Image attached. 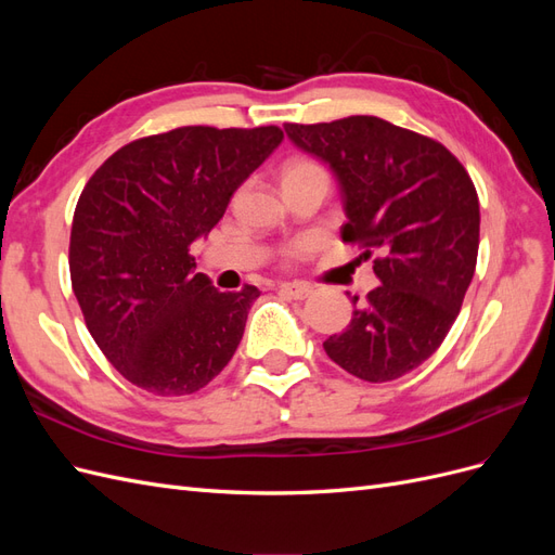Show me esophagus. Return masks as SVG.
<instances>
[{"instance_id": "obj_1", "label": "esophagus", "mask_w": 555, "mask_h": 555, "mask_svg": "<svg viewBox=\"0 0 555 555\" xmlns=\"http://www.w3.org/2000/svg\"><path fill=\"white\" fill-rule=\"evenodd\" d=\"M280 292H284L287 296L296 298V300H304L312 294V287L310 284H304V282H282L280 284Z\"/></svg>"}]
</instances>
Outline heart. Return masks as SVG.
Masks as SVG:
<instances>
[{"instance_id": "1", "label": "heart", "mask_w": 555, "mask_h": 555, "mask_svg": "<svg viewBox=\"0 0 555 555\" xmlns=\"http://www.w3.org/2000/svg\"><path fill=\"white\" fill-rule=\"evenodd\" d=\"M317 176L326 178V171H324L322 166H319L314 159H308V157H294V159H289V162H284L282 171H280L282 184L296 182V180H306V178H317ZM310 247H312V241H308V238L294 241V243L287 247V257H304Z\"/></svg>"}]
</instances>
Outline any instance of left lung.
<instances>
[{
	"mask_svg": "<svg viewBox=\"0 0 555 555\" xmlns=\"http://www.w3.org/2000/svg\"><path fill=\"white\" fill-rule=\"evenodd\" d=\"M284 131L338 178L343 241L365 257L379 251V287L351 298L359 308L326 354L359 379H398L442 345L461 312L479 249L475 184L442 143L375 115Z\"/></svg>",
	"mask_w": 555,
	"mask_h": 555,
	"instance_id": "1",
	"label": "left lung"
}]
</instances>
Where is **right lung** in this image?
I'll return each mask as SVG.
<instances>
[{
	"label": "right lung",
	"mask_w": 555,
	"mask_h": 555,
	"mask_svg": "<svg viewBox=\"0 0 555 555\" xmlns=\"http://www.w3.org/2000/svg\"><path fill=\"white\" fill-rule=\"evenodd\" d=\"M280 127H178L113 153L82 190L69 271L88 331L131 384L188 396L238 349L259 289L220 292L194 273L190 245L222 220Z\"/></svg>",
	"instance_id": "obj_1"
}]
</instances>
